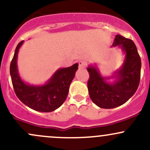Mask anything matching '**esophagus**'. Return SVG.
Segmentation results:
<instances>
[{
  "instance_id": "esophagus-1",
  "label": "esophagus",
  "mask_w": 150,
  "mask_h": 150,
  "mask_svg": "<svg viewBox=\"0 0 150 150\" xmlns=\"http://www.w3.org/2000/svg\"><path fill=\"white\" fill-rule=\"evenodd\" d=\"M86 65L87 63L85 60H80V61H79V67H80V68H85Z\"/></svg>"
}]
</instances>
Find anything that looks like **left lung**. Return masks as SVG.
<instances>
[{
	"label": "left lung",
	"mask_w": 150,
	"mask_h": 150,
	"mask_svg": "<svg viewBox=\"0 0 150 150\" xmlns=\"http://www.w3.org/2000/svg\"><path fill=\"white\" fill-rule=\"evenodd\" d=\"M112 46H119L125 52L122 66L115 75L116 80L109 83L110 78L101 76L97 67L90 65L88 82L89 95L98 107L111 109L125 103L135 93L140 80L141 59L135 44L130 39L117 35Z\"/></svg>",
	"instance_id": "obj_1"
}]
</instances>
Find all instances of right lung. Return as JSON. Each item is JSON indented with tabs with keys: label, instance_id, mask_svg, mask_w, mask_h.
Masks as SVG:
<instances>
[{
	"label": "right lung",
	"instance_id": "right-lung-1",
	"mask_svg": "<svg viewBox=\"0 0 150 150\" xmlns=\"http://www.w3.org/2000/svg\"><path fill=\"white\" fill-rule=\"evenodd\" d=\"M23 43L20 42L16 47L10 65V73L15 93L18 99L31 109L49 112L60 108L66 100L69 88L78 68V64L58 69L43 85L34 86L25 83L20 78L17 67L18 52Z\"/></svg>",
	"mask_w": 150,
	"mask_h": 150
}]
</instances>
